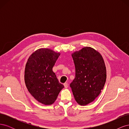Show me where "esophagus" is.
I'll use <instances>...</instances> for the list:
<instances>
[{"label": "esophagus", "mask_w": 129, "mask_h": 129, "mask_svg": "<svg viewBox=\"0 0 129 129\" xmlns=\"http://www.w3.org/2000/svg\"><path fill=\"white\" fill-rule=\"evenodd\" d=\"M64 86L65 87V88H67L68 87V83L67 82H66L64 83Z\"/></svg>", "instance_id": "esophagus-1"}]
</instances>
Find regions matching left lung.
I'll use <instances>...</instances> for the list:
<instances>
[{
	"mask_svg": "<svg viewBox=\"0 0 129 129\" xmlns=\"http://www.w3.org/2000/svg\"><path fill=\"white\" fill-rule=\"evenodd\" d=\"M75 67V77L70 84L77 103L85 105L92 102L103 89L107 71L100 53L85 47L72 54Z\"/></svg>",
	"mask_w": 129,
	"mask_h": 129,
	"instance_id": "1",
	"label": "left lung"
}]
</instances>
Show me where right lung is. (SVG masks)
Segmentation results:
<instances>
[{
  "mask_svg": "<svg viewBox=\"0 0 129 129\" xmlns=\"http://www.w3.org/2000/svg\"><path fill=\"white\" fill-rule=\"evenodd\" d=\"M60 54L40 48L32 54L25 70V82L29 93L38 102L52 104L64 85L58 81L53 67Z\"/></svg>",
  "mask_w": 129,
  "mask_h": 129,
  "instance_id": "add662e5",
  "label": "right lung"
}]
</instances>
